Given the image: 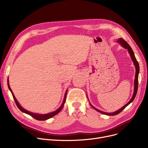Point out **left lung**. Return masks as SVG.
Wrapping results in <instances>:
<instances>
[{
    "mask_svg": "<svg viewBox=\"0 0 148 148\" xmlns=\"http://www.w3.org/2000/svg\"><path fill=\"white\" fill-rule=\"evenodd\" d=\"M118 42H119V43L124 48H125V49H128V52H129V53H130V56H131V59H132V60L133 61L134 64V65H135V66H136V75H135V80H134V93H133V97H132V98L130 99V101H129L126 105H125L124 106H123L121 108H120L119 110H118V111H116V112H113V113H106V112H102V111H101V110H99L97 109V108H95L94 107H93V106L90 104V106H91L93 108H94L95 110H97V112H99V113H103V114H106V115H108V116H114V115H116V114H118L120 113L127 106H128L131 103H132V102L133 101V100L134 99V98H135V97H136V96L137 92V90H138V73H139V69H140V68H139V65H138V62H137V59H136V57H135V56H134V52H133V50H132L131 47L130 46V45H129L125 40H124L123 38H119V40H118Z\"/></svg>",
    "mask_w": 148,
    "mask_h": 148,
    "instance_id": "8db88e82",
    "label": "left lung"
}]
</instances>
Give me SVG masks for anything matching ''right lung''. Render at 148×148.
<instances>
[{"instance_id":"add662e5","label":"right lung","mask_w":148,"mask_h":148,"mask_svg":"<svg viewBox=\"0 0 148 148\" xmlns=\"http://www.w3.org/2000/svg\"><path fill=\"white\" fill-rule=\"evenodd\" d=\"M8 86L9 89H10V90H11V94H12V97H13V98H14V101H15V104H16L17 107L19 108V109H20L21 112H24V113H26V114H29L30 116H32V117H33L34 119L38 120V121H45V120H47V119H50V118H52L53 116H55L56 114H57L62 109V108H63V107H64V104H65V103L67 90H66V93H65V97H64V99L63 103H62L61 106L58 108V109L57 110H56L55 112H52V113H49V114H40L33 113H32V112H29L26 110L25 109H24V108H23L20 105V104L18 103V101H17L16 98H15V96L14 95L13 92H12V90H11V88H10V84H9V80H8Z\"/></svg>"}]
</instances>
